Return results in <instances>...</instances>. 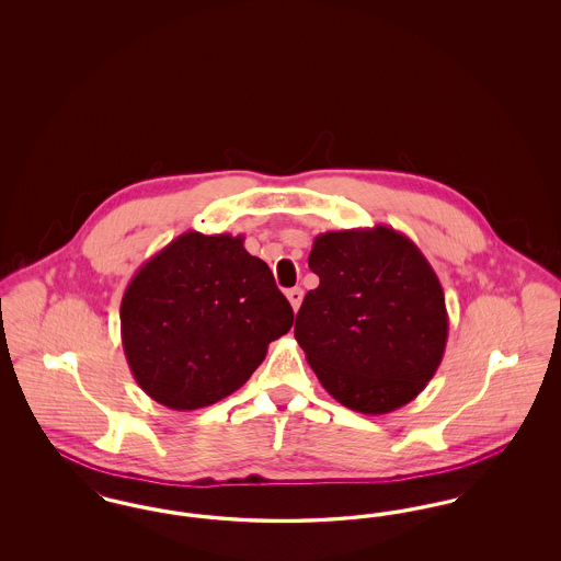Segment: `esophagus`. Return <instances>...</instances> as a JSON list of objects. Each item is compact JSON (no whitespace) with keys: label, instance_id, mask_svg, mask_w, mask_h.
Masks as SVG:
<instances>
[{"label":"esophagus","instance_id":"esophagus-1","mask_svg":"<svg viewBox=\"0 0 561 561\" xmlns=\"http://www.w3.org/2000/svg\"><path fill=\"white\" fill-rule=\"evenodd\" d=\"M286 296H288L294 311H298V307H300V302H302V290H300V288H290V290L286 293Z\"/></svg>","mask_w":561,"mask_h":561}]
</instances>
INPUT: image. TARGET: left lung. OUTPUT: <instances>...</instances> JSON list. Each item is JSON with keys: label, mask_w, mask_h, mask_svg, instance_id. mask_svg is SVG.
<instances>
[{"label": "left lung", "mask_w": 561, "mask_h": 561, "mask_svg": "<svg viewBox=\"0 0 561 561\" xmlns=\"http://www.w3.org/2000/svg\"><path fill=\"white\" fill-rule=\"evenodd\" d=\"M309 268L320 286L305 296L294 336L321 387L373 416L414 400L448 341L446 296L419 245L387 225L328 231Z\"/></svg>", "instance_id": "1"}]
</instances>
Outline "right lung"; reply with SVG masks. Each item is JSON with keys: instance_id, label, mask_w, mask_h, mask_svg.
I'll return each mask as SVG.
<instances>
[{"instance_id": "right-lung-1", "label": "right lung", "mask_w": 561, "mask_h": 561, "mask_svg": "<svg viewBox=\"0 0 561 561\" xmlns=\"http://www.w3.org/2000/svg\"><path fill=\"white\" fill-rule=\"evenodd\" d=\"M119 321L138 387L185 412L238 391L294 313L243 236L187 231L134 273Z\"/></svg>"}]
</instances>
